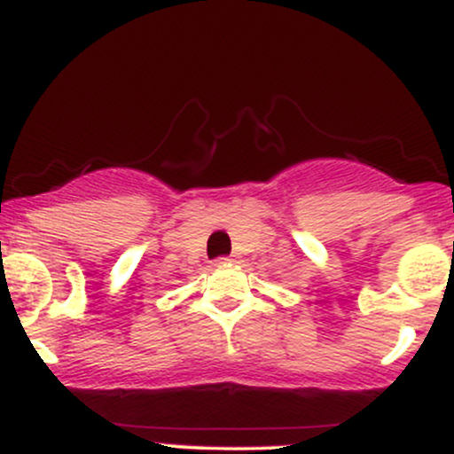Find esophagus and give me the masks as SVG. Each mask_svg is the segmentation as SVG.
<instances>
[{"mask_svg":"<svg viewBox=\"0 0 454 454\" xmlns=\"http://www.w3.org/2000/svg\"><path fill=\"white\" fill-rule=\"evenodd\" d=\"M217 262H220V264H239V262H241V260H239L237 254H232V256L220 258V260H217Z\"/></svg>","mask_w":454,"mask_h":454,"instance_id":"1","label":"esophagus"}]
</instances>
